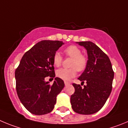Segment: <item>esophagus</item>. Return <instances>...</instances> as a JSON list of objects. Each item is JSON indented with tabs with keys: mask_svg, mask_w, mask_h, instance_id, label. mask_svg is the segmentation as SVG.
Returning a JSON list of instances; mask_svg holds the SVG:
<instances>
[{
	"mask_svg": "<svg viewBox=\"0 0 128 128\" xmlns=\"http://www.w3.org/2000/svg\"><path fill=\"white\" fill-rule=\"evenodd\" d=\"M64 84H65V86H68L69 84V83L68 82H64Z\"/></svg>",
	"mask_w": 128,
	"mask_h": 128,
	"instance_id": "esophagus-1",
	"label": "esophagus"
}]
</instances>
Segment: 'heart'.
I'll list each match as a JSON object with an SVG mask.
<instances>
[{
	"label": "heart",
	"instance_id": "b5f03b06",
	"mask_svg": "<svg viewBox=\"0 0 128 128\" xmlns=\"http://www.w3.org/2000/svg\"><path fill=\"white\" fill-rule=\"evenodd\" d=\"M66 56L72 58L71 66L72 68H60L56 72V75L62 80L68 81L76 75V70L78 71H82L86 68L87 65V58L82 54L79 48L74 45H71L64 49ZM62 62V57L59 52L55 53L53 57V64L55 66L58 67Z\"/></svg>",
	"mask_w": 128,
	"mask_h": 128
}]
</instances>
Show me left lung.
Listing matches in <instances>:
<instances>
[{"label":"left lung","mask_w":128,"mask_h":128,"mask_svg":"<svg viewBox=\"0 0 128 128\" xmlns=\"http://www.w3.org/2000/svg\"><path fill=\"white\" fill-rule=\"evenodd\" d=\"M87 52L86 68L78 78L86 86L73 84L75 91L71 96V104L75 112L84 115L95 114L105 104L112 88L114 77L110 58L91 41L76 42Z\"/></svg>","instance_id":"8db88e82"}]
</instances>
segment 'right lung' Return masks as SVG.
<instances>
[{
  "label": "right lung",
  "instance_id": "1",
  "mask_svg": "<svg viewBox=\"0 0 128 128\" xmlns=\"http://www.w3.org/2000/svg\"><path fill=\"white\" fill-rule=\"evenodd\" d=\"M64 44L62 41L50 40L38 42L24 54L16 70L17 94L25 108L32 114L51 112L57 96L64 88V81L58 77L52 86L44 80L48 76H56L53 57Z\"/></svg>",
  "mask_w": 128,
  "mask_h": 128
}]
</instances>
